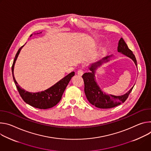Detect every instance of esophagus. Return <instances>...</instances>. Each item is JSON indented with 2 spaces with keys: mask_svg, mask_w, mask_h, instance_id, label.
<instances>
[{
  "mask_svg": "<svg viewBox=\"0 0 151 151\" xmlns=\"http://www.w3.org/2000/svg\"><path fill=\"white\" fill-rule=\"evenodd\" d=\"M84 74V71H83V70H79L78 71H77V74L80 76H83V74Z\"/></svg>",
  "mask_w": 151,
  "mask_h": 151,
  "instance_id": "34e87169",
  "label": "esophagus"
}]
</instances>
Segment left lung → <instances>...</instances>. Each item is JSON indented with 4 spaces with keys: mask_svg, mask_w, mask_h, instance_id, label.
I'll return each mask as SVG.
<instances>
[{
    "mask_svg": "<svg viewBox=\"0 0 151 151\" xmlns=\"http://www.w3.org/2000/svg\"><path fill=\"white\" fill-rule=\"evenodd\" d=\"M118 51L123 55L131 58L137 66V60L134 55L129 49L128 45L122 38L119 41ZM112 55L106 56L96 62L92 63L89 67L91 73H86L83 75L82 78L85 83V93L89 102L99 109H110L124 103L128 98L129 93L132 90V88L125 94L121 96H114L113 95H107L100 89L95 81V73L98 67L101 66L103 63L107 62Z\"/></svg>",
    "mask_w": 151,
    "mask_h": 151,
    "instance_id": "8db88e82",
    "label": "left lung"
}]
</instances>
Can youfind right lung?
Segmentation results:
<instances>
[{
    "label": "right lung",
    "instance_id": "right-lung-1",
    "mask_svg": "<svg viewBox=\"0 0 151 151\" xmlns=\"http://www.w3.org/2000/svg\"><path fill=\"white\" fill-rule=\"evenodd\" d=\"M37 34H38V33H37ZM32 36V34L30 37ZM23 46L24 45L21 47L18 50L12 66V77L17 89H18V91L21 97L23 99V101L30 106L40 109H47L52 108L56 106L60 101L64 91L65 90L71 78L75 75V73L71 72L56 83L55 85L45 90L44 91L33 93L25 91L20 88V86L18 85L14 76V65Z\"/></svg>",
    "mask_w": 151,
    "mask_h": 151
}]
</instances>
